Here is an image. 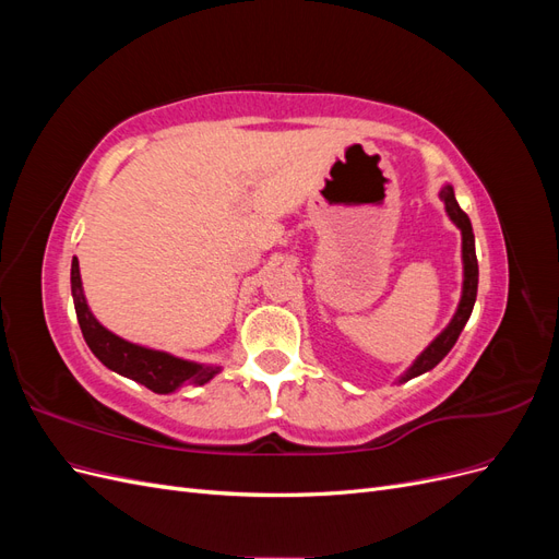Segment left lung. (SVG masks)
Returning a JSON list of instances; mask_svg holds the SVG:
<instances>
[{"instance_id": "obj_1", "label": "left lung", "mask_w": 559, "mask_h": 559, "mask_svg": "<svg viewBox=\"0 0 559 559\" xmlns=\"http://www.w3.org/2000/svg\"><path fill=\"white\" fill-rule=\"evenodd\" d=\"M441 200L445 202V210L448 216L456 224V228L462 230V259H464V292H462V300H460V308H456L452 321L448 324V329L436 337V341L419 354L415 359V364L405 370L401 376L399 382H405L411 378H417L421 373H427L436 364H441L445 359V354L454 347L456 337L464 331L466 321L473 312V302H476L478 296V259H476V240H473V228L466 212H462V207L456 205V198L452 186H445L441 191Z\"/></svg>"}]
</instances>
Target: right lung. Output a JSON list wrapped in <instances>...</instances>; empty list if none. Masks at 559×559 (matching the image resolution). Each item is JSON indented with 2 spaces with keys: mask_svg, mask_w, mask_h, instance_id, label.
<instances>
[{
  "mask_svg": "<svg viewBox=\"0 0 559 559\" xmlns=\"http://www.w3.org/2000/svg\"><path fill=\"white\" fill-rule=\"evenodd\" d=\"M72 296H74V308H76L81 333H83V337H86V343L95 357L107 368L116 370V373H121L134 382L144 384L146 389H151V392L170 394L183 384H193V386L205 384L218 373V366H202V364H193V361H183L167 352L132 345V343L123 341V337H118L111 331H107L93 317V312L88 310L86 298H83L76 257L72 261Z\"/></svg>",
  "mask_w": 559,
  "mask_h": 559,
  "instance_id": "right-lung-1",
  "label": "right lung"
}]
</instances>
